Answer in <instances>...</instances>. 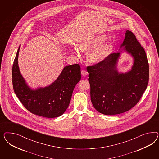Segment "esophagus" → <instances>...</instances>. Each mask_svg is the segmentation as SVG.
I'll use <instances>...</instances> for the list:
<instances>
[{"instance_id":"esophagus-1","label":"esophagus","mask_w":159,"mask_h":159,"mask_svg":"<svg viewBox=\"0 0 159 159\" xmlns=\"http://www.w3.org/2000/svg\"><path fill=\"white\" fill-rule=\"evenodd\" d=\"M81 73H82V76H86L87 75V72L85 70H84V69H83L82 70V71H81Z\"/></svg>"}]
</instances>
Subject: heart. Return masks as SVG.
Masks as SVG:
<instances>
[{"mask_svg": "<svg viewBox=\"0 0 159 159\" xmlns=\"http://www.w3.org/2000/svg\"><path fill=\"white\" fill-rule=\"evenodd\" d=\"M107 36L104 34H99L82 41L79 44V49L82 52H89L87 60L92 63H98L104 61L112 52L114 43L111 41H107ZM77 53L75 50L73 53Z\"/></svg>", "mask_w": 159, "mask_h": 159, "instance_id": "obj_1", "label": "heart"}]
</instances>
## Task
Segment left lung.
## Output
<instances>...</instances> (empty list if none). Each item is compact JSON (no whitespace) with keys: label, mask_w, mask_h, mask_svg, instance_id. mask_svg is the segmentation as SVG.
Instances as JSON below:
<instances>
[{"label":"left lung","mask_w":159,"mask_h":159,"mask_svg":"<svg viewBox=\"0 0 159 159\" xmlns=\"http://www.w3.org/2000/svg\"><path fill=\"white\" fill-rule=\"evenodd\" d=\"M134 58L130 71L118 73L116 63L120 52L111 53L104 61L87 67L91 101L97 111L116 115L129 111L139 101L149 82L147 56L134 34L129 30L120 46Z\"/></svg>","instance_id":"8db88e82"}]
</instances>
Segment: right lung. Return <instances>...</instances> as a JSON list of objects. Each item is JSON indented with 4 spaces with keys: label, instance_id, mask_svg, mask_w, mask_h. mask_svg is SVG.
<instances>
[{
    "label": "right lung",
    "instance_id": "obj_1",
    "mask_svg": "<svg viewBox=\"0 0 159 159\" xmlns=\"http://www.w3.org/2000/svg\"><path fill=\"white\" fill-rule=\"evenodd\" d=\"M19 49L20 47L12 67V83L20 101L28 111L37 116L52 118L62 115L70 103L75 87L81 79L80 65L74 64L65 66L51 85L31 90L20 72Z\"/></svg>",
    "mask_w": 159,
    "mask_h": 159
}]
</instances>
